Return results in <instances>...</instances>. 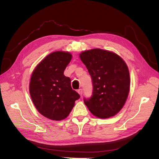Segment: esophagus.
<instances>
[{"instance_id":"1","label":"esophagus","mask_w":159,"mask_h":159,"mask_svg":"<svg viewBox=\"0 0 159 159\" xmlns=\"http://www.w3.org/2000/svg\"><path fill=\"white\" fill-rule=\"evenodd\" d=\"M78 93H79V95L80 96H82V94H83V89H78Z\"/></svg>"}]
</instances>
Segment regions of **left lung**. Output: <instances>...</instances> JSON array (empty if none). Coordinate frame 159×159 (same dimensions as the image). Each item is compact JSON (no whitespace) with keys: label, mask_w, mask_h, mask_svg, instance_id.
<instances>
[{"label":"left lung","mask_w":159,"mask_h":159,"mask_svg":"<svg viewBox=\"0 0 159 159\" xmlns=\"http://www.w3.org/2000/svg\"><path fill=\"white\" fill-rule=\"evenodd\" d=\"M92 77L93 93L84 103L98 118L114 116L124 107L130 90L127 65L117 54L100 48L80 54Z\"/></svg>","instance_id":"1"}]
</instances>
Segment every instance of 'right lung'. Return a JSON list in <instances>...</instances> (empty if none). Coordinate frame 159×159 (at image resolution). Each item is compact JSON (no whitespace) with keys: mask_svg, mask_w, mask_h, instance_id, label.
Returning <instances> with one entry per match:
<instances>
[{"mask_svg":"<svg viewBox=\"0 0 159 159\" xmlns=\"http://www.w3.org/2000/svg\"><path fill=\"white\" fill-rule=\"evenodd\" d=\"M72 59L68 52L57 51L46 56L32 73L29 92L35 108L50 120L60 121L69 116L80 95L63 74Z\"/></svg>","mask_w":159,"mask_h":159,"instance_id":"obj_1","label":"right lung"}]
</instances>
